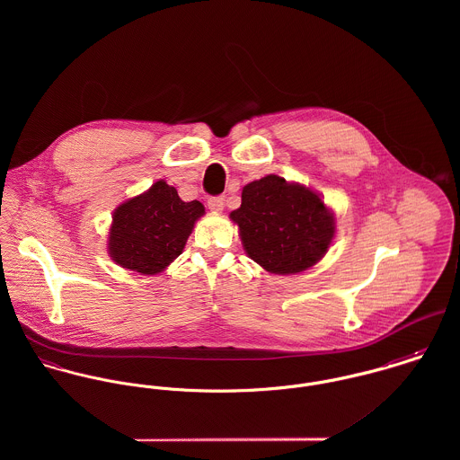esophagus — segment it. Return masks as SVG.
Wrapping results in <instances>:
<instances>
[{
	"instance_id": "obj_1",
	"label": "esophagus",
	"mask_w": 460,
	"mask_h": 460,
	"mask_svg": "<svg viewBox=\"0 0 460 460\" xmlns=\"http://www.w3.org/2000/svg\"><path fill=\"white\" fill-rule=\"evenodd\" d=\"M207 205L212 212H221L225 207V198L223 197H210L207 199Z\"/></svg>"
}]
</instances>
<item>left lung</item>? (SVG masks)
<instances>
[{"label":"left lung","instance_id":"left-lung-1","mask_svg":"<svg viewBox=\"0 0 460 460\" xmlns=\"http://www.w3.org/2000/svg\"><path fill=\"white\" fill-rule=\"evenodd\" d=\"M252 261L274 274H296L319 262L334 237V216L310 188L267 175L243 188L230 214Z\"/></svg>","mask_w":460,"mask_h":460}]
</instances>
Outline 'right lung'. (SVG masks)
Instances as JSON below:
<instances>
[{
    "mask_svg": "<svg viewBox=\"0 0 460 460\" xmlns=\"http://www.w3.org/2000/svg\"><path fill=\"white\" fill-rule=\"evenodd\" d=\"M205 207L182 201L164 181L119 205L113 212L108 252L113 262L139 274H157L184 250Z\"/></svg>",
    "mask_w": 460,
    "mask_h": 460,
    "instance_id": "obj_1",
    "label": "right lung"
}]
</instances>
